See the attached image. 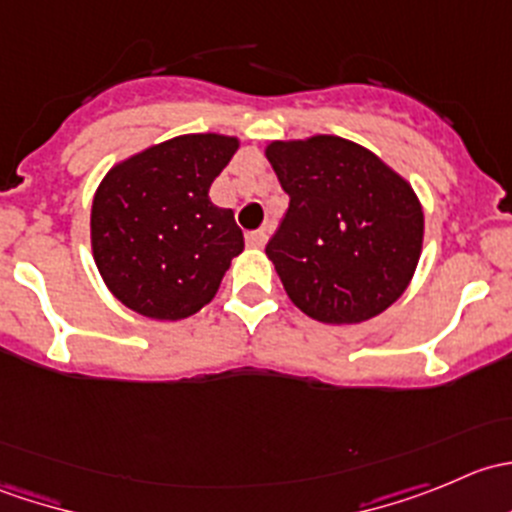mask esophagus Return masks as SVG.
Here are the masks:
<instances>
[{
    "instance_id": "esophagus-1",
    "label": "esophagus",
    "mask_w": 512,
    "mask_h": 512,
    "mask_svg": "<svg viewBox=\"0 0 512 512\" xmlns=\"http://www.w3.org/2000/svg\"><path fill=\"white\" fill-rule=\"evenodd\" d=\"M247 245L250 247H265L267 242V232L265 230H255V232H247Z\"/></svg>"
}]
</instances>
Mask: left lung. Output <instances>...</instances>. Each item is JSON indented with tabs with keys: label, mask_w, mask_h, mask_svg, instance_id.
Returning a JSON list of instances; mask_svg holds the SVG:
<instances>
[{
	"label": "left lung",
	"mask_w": 512,
	"mask_h": 512,
	"mask_svg": "<svg viewBox=\"0 0 512 512\" xmlns=\"http://www.w3.org/2000/svg\"><path fill=\"white\" fill-rule=\"evenodd\" d=\"M265 156L289 195L267 245L287 297L324 324H359L414 280L423 208L409 180L342 136L270 141Z\"/></svg>",
	"instance_id": "obj_1"
}]
</instances>
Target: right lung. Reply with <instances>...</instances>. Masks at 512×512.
<instances>
[{"label": "right lung", "mask_w": 512, "mask_h": 512, "mask_svg": "<svg viewBox=\"0 0 512 512\" xmlns=\"http://www.w3.org/2000/svg\"><path fill=\"white\" fill-rule=\"evenodd\" d=\"M240 148L223 133H185L118 160L91 203V252L108 292L160 322L193 317L245 250L210 185Z\"/></svg>", "instance_id": "1"}]
</instances>
